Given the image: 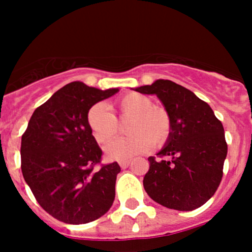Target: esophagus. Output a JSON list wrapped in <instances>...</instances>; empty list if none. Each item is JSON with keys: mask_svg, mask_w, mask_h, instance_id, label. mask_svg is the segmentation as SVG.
<instances>
[{"mask_svg": "<svg viewBox=\"0 0 252 252\" xmlns=\"http://www.w3.org/2000/svg\"><path fill=\"white\" fill-rule=\"evenodd\" d=\"M130 164V161H128V159H124V161H119V166L122 167V168H126V167Z\"/></svg>", "mask_w": 252, "mask_h": 252, "instance_id": "1", "label": "esophagus"}]
</instances>
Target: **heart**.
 Masks as SVG:
<instances>
[{
    "mask_svg": "<svg viewBox=\"0 0 252 252\" xmlns=\"http://www.w3.org/2000/svg\"><path fill=\"white\" fill-rule=\"evenodd\" d=\"M119 119H129L126 133L129 136L107 145L106 155L111 159H126L141 154L149 147H161L171 138L172 117L162 106H155L147 96L130 93L112 105ZM89 128L100 144H107L118 134V121L103 103H95L88 111Z\"/></svg>",
    "mask_w": 252,
    "mask_h": 252,
    "instance_id": "1",
    "label": "heart"
}]
</instances>
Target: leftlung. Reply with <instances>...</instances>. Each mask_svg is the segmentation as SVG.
I'll use <instances>...</instances> for the list:
<instances>
[{
    "mask_svg": "<svg viewBox=\"0 0 252 252\" xmlns=\"http://www.w3.org/2000/svg\"><path fill=\"white\" fill-rule=\"evenodd\" d=\"M135 91L156 95L173 123L159 158L149 157L145 191L164 207L199 208L213 196L223 177L228 146L222 123L205 101L171 80L158 79Z\"/></svg>",
    "mask_w": 252,
    "mask_h": 252,
    "instance_id": "8db88e82",
    "label": "left lung"
}]
</instances>
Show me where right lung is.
I'll list each match as a JSON object with an SVG mask.
<instances>
[{
	"label": "right lung",
	"mask_w": 252,
	"mask_h": 252,
	"mask_svg": "<svg viewBox=\"0 0 252 252\" xmlns=\"http://www.w3.org/2000/svg\"><path fill=\"white\" fill-rule=\"evenodd\" d=\"M116 93L80 81L67 84L34 111L22 135L23 177L39 205L61 222H93L113 204L121 167L113 162L95 169L102 150L86 116Z\"/></svg>",
	"instance_id": "right-lung-1"
}]
</instances>
